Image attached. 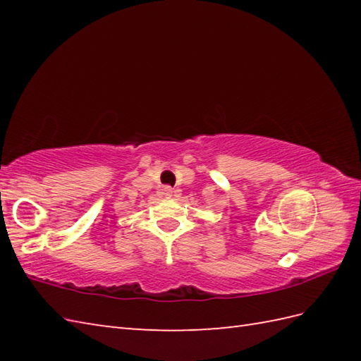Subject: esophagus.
I'll return each instance as SVG.
<instances>
[{
    "label": "esophagus",
    "instance_id": "1",
    "mask_svg": "<svg viewBox=\"0 0 361 361\" xmlns=\"http://www.w3.org/2000/svg\"><path fill=\"white\" fill-rule=\"evenodd\" d=\"M173 192H175V190H173L171 186H166V188L163 189V195H164L166 198H171V197L173 195Z\"/></svg>",
    "mask_w": 361,
    "mask_h": 361
}]
</instances>
